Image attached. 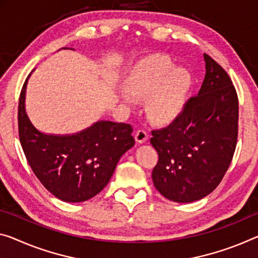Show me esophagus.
Listing matches in <instances>:
<instances>
[{
  "label": "esophagus",
  "mask_w": 258,
  "mask_h": 258,
  "mask_svg": "<svg viewBox=\"0 0 258 258\" xmlns=\"http://www.w3.org/2000/svg\"><path fill=\"white\" fill-rule=\"evenodd\" d=\"M135 138H136V142L137 143H140V144H142V143H144V142L148 141L149 134H148V132H146V130L140 129V130H137L136 135H135Z\"/></svg>",
  "instance_id": "obj_1"
}]
</instances>
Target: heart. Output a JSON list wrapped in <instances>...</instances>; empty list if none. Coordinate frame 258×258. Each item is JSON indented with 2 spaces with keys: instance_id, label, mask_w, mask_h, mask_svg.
Instances as JSON below:
<instances>
[{
  "instance_id": "heart-1",
  "label": "heart",
  "mask_w": 258,
  "mask_h": 258,
  "mask_svg": "<svg viewBox=\"0 0 258 258\" xmlns=\"http://www.w3.org/2000/svg\"><path fill=\"white\" fill-rule=\"evenodd\" d=\"M191 88V76L185 69L176 68L170 58L153 55L135 67L124 82L126 92H121L125 104L134 98H148L150 116L157 122H169L183 112Z\"/></svg>"
}]
</instances>
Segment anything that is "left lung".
<instances>
[{
	"mask_svg": "<svg viewBox=\"0 0 258 258\" xmlns=\"http://www.w3.org/2000/svg\"><path fill=\"white\" fill-rule=\"evenodd\" d=\"M205 78L179 116L166 128L152 130L157 150L154 187L177 203L208 196L227 172L237 141L239 99L223 67L204 54Z\"/></svg>",
	"mask_w": 258,
	"mask_h": 258,
	"instance_id": "obj_1",
	"label": "left lung"
}]
</instances>
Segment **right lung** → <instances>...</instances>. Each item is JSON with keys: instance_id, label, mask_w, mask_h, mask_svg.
<instances>
[{"instance_id": "1", "label": "right lung", "mask_w": 258, "mask_h": 258, "mask_svg": "<svg viewBox=\"0 0 258 258\" xmlns=\"http://www.w3.org/2000/svg\"><path fill=\"white\" fill-rule=\"evenodd\" d=\"M24 83L18 104V134L24 154L35 176L58 200L79 203L108 183L122 154L133 148V126L99 121L74 135H46L31 123L25 112Z\"/></svg>"}]
</instances>
